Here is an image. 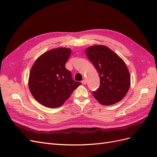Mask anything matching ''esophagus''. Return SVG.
I'll return each instance as SVG.
<instances>
[{
  "label": "esophagus",
  "mask_w": 157,
  "mask_h": 157,
  "mask_svg": "<svg viewBox=\"0 0 157 157\" xmlns=\"http://www.w3.org/2000/svg\"><path fill=\"white\" fill-rule=\"evenodd\" d=\"M82 83L83 84H86V79H84V80H82Z\"/></svg>",
  "instance_id": "obj_1"
}]
</instances>
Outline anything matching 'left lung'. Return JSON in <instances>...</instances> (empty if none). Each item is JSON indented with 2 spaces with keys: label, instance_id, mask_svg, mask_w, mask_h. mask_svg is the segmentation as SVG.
Masks as SVG:
<instances>
[{
  "label": "left lung",
  "instance_id": "1",
  "mask_svg": "<svg viewBox=\"0 0 157 157\" xmlns=\"http://www.w3.org/2000/svg\"><path fill=\"white\" fill-rule=\"evenodd\" d=\"M100 77V86L93 95L103 105L119 102L130 86V75L121 57L103 45L90 46L85 50Z\"/></svg>",
  "mask_w": 157,
  "mask_h": 157
}]
</instances>
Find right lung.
<instances>
[{"label": "right lung", "instance_id": "obj_1", "mask_svg": "<svg viewBox=\"0 0 157 157\" xmlns=\"http://www.w3.org/2000/svg\"><path fill=\"white\" fill-rule=\"evenodd\" d=\"M71 53L69 48H54L40 55L33 65L28 85L33 96L49 108L61 107L81 83L72 79L65 67Z\"/></svg>", "mask_w": 157, "mask_h": 157}]
</instances>
